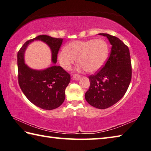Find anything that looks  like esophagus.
Returning a JSON list of instances; mask_svg holds the SVG:
<instances>
[{"label": "esophagus", "mask_w": 151, "mask_h": 151, "mask_svg": "<svg viewBox=\"0 0 151 151\" xmlns=\"http://www.w3.org/2000/svg\"><path fill=\"white\" fill-rule=\"evenodd\" d=\"M80 78H81V76L79 75H77V74L73 75V79H75V80H79Z\"/></svg>", "instance_id": "1"}]
</instances>
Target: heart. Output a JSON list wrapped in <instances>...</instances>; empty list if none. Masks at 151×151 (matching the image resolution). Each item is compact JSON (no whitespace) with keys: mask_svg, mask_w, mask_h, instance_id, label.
Listing matches in <instances>:
<instances>
[{"mask_svg":"<svg viewBox=\"0 0 151 151\" xmlns=\"http://www.w3.org/2000/svg\"><path fill=\"white\" fill-rule=\"evenodd\" d=\"M109 56V46L103 39L76 41L70 42L58 54V61L64 69L68 70L76 62L78 69L88 72H97L104 66Z\"/></svg>","mask_w":151,"mask_h":151,"instance_id":"1","label":"heart"}]
</instances>
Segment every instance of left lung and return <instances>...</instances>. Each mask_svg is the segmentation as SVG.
<instances>
[{
	"label": "left lung",
	"instance_id": "1",
	"mask_svg": "<svg viewBox=\"0 0 151 151\" xmlns=\"http://www.w3.org/2000/svg\"><path fill=\"white\" fill-rule=\"evenodd\" d=\"M112 45L110 56L104 66L95 75L89 77L90 87L85 95V100L99 109L112 106L123 97L132 79L129 50L120 39L107 33Z\"/></svg>",
	"mask_w": 151,
	"mask_h": 151
}]
</instances>
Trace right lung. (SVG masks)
<instances>
[{"instance_id": "add662e5", "label": "right lung", "mask_w": 151, "mask_h": 151, "mask_svg": "<svg viewBox=\"0 0 151 151\" xmlns=\"http://www.w3.org/2000/svg\"><path fill=\"white\" fill-rule=\"evenodd\" d=\"M34 40H41L50 47L54 65L43 70L31 68L24 63L27 47ZM62 39L46 35L26 41L18 52V82L22 92L31 102L42 109L50 110L59 107L65 99V90L70 81V76L60 66H56L57 55Z\"/></svg>"}]
</instances>
